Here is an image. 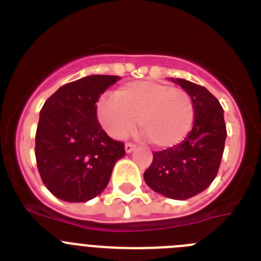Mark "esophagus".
I'll return each mask as SVG.
<instances>
[{
	"instance_id": "obj_1",
	"label": "esophagus",
	"mask_w": 261,
	"mask_h": 261,
	"mask_svg": "<svg viewBox=\"0 0 261 261\" xmlns=\"http://www.w3.org/2000/svg\"><path fill=\"white\" fill-rule=\"evenodd\" d=\"M136 149V145L132 144V142H126L125 144V151L126 153H132Z\"/></svg>"
}]
</instances>
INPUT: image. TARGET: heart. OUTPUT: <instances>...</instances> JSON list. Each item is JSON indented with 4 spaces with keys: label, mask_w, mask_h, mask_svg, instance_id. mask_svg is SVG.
<instances>
[{
    "label": "heart",
    "mask_w": 261,
    "mask_h": 261,
    "mask_svg": "<svg viewBox=\"0 0 261 261\" xmlns=\"http://www.w3.org/2000/svg\"><path fill=\"white\" fill-rule=\"evenodd\" d=\"M96 117L111 137L121 140L138 125L156 147H171L190 133L195 107L190 94L154 81H135L103 96Z\"/></svg>",
    "instance_id": "b5f03b06"
}]
</instances>
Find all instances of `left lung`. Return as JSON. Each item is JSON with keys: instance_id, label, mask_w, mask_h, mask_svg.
Returning <instances> with one entry per match:
<instances>
[{"instance_id": "obj_1", "label": "left lung", "mask_w": 261, "mask_h": 261, "mask_svg": "<svg viewBox=\"0 0 261 261\" xmlns=\"http://www.w3.org/2000/svg\"><path fill=\"white\" fill-rule=\"evenodd\" d=\"M192 98L195 124L179 145L154 151L145 183L168 199L187 200L206 190L218 174L225 149L226 124L218 99L204 86L176 78Z\"/></svg>"}]
</instances>
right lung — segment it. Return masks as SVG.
I'll list each match as a JSON object with an SVG mask.
<instances>
[{"label": "right lung", "instance_id": "obj_1", "mask_svg": "<svg viewBox=\"0 0 261 261\" xmlns=\"http://www.w3.org/2000/svg\"><path fill=\"white\" fill-rule=\"evenodd\" d=\"M117 75H89L60 87L41 107L35 156L49 192L68 202H85L102 193L124 142L112 140L96 117V102Z\"/></svg>", "mask_w": 261, "mask_h": 261}]
</instances>
